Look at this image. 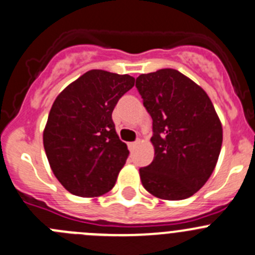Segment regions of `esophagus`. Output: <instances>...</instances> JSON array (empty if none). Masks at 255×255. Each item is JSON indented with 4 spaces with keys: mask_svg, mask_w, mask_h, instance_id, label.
Wrapping results in <instances>:
<instances>
[{
    "mask_svg": "<svg viewBox=\"0 0 255 255\" xmlns=\"http://www.w3.org/2000/svg\"><path fill=\"white\" fill-rule=\"evenodd\" d=\"M139 144V141H134V142H129V149L134 150L136 147V145Z\"/></svg>",
    "mask_w": 255,
    "mask_h": 255,
    "instance_id": "esophagus-1",
    "label": "esophagus"
}]
</instances>
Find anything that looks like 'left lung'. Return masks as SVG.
Listing matches in <instances>:
<instances>
[{"label":"left lung","instance_id":"8db88e82","mask_svg":"<svg viewBox=\"0 0 255 255\" xmlns=\"http://www.w3.org/2000/svg\"><path fill=\"white\" fill-rule=\"evenodd\" d=\"M136 87L154 132V160L139 170L142 186L162 200L194 195L214 171L222 149V123L212 100L174 69L141 74Z\"/></svg>","mask_w":255,"mask_h":255}]
</instances>
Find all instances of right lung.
Returning a JSON list of instances; mask_svg holds the SVG:
<instances>
[{
  "label": "right lung",
  "instance_id": "right-lung-1",
  "mask_svg": "<svg viewBox=\"0 0 255 255\" xmlns=\"http://www.w3.org/2000/svg\"><path fill=\"white\" fill-rule=\"evenodd\" d=\"M134 84L130 75L90 70L53 101L43 147L52 173L74 195L96 198L115 185L129 150L116 134L111 114Z\"/></svg>",
  "mask_w": 255,
  "mask_h": 255
}]
</instances>
